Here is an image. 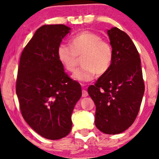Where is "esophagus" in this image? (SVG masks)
Listing matches in <instances>:
<instances>
[{"label": "esophagus", "mask_w": 159, "mask_h": 159, "mask_svg": "<svg viewBox=\"0 0 159 159\" xmlns=\"http://www.w3.org/2000/svg\"><path fill=\"white\" fill-rule=\"evenodd\" d=\"M82 97H87V96H88V93L87 90H82Z\"/></svg>", "instance_id": "34e87169"}]
</instances>
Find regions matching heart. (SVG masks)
Returning a JSON list of instances; mask_svg holds the SVG:
<instances>
[{
  "label": "heart",
  "mask_w": 159,
  "mask_h": 159,
  "mask_svg": "<svg viewBox=\"0 0 159 159\" xmlns=\"http://www.w3.org/2000/svg\"><path fill=\"white\" fill-rule=\"evenodd\" d=\"M71 46L61 44L57 48V57L68 71L73 72L82 57L81 68L73 75L75 80L88 82L105 75L111 66L113 52L111 45L94 32L82 31L70 41Z\"/></svg>",
  "instance_id": "obj_1"
}]
</instances>
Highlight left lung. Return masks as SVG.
Returning a JSON list of instances; mask_svg holds the SVG:
<instances>
[{"mask_svg": "<svg viewBox=\"0 0 159 159\" xmlns=\"http://www.w3.org/2000/svg\"><path fill=\"white\" fill-rule=\"evenodd\" d=\"M113 52L109 71L88 92L96 105L95 125L107 134H117L134 122L145 92L139 54L126 33L107 30Z\"/></svg>", "mask_w": 159, "mask_h": 159, "instance_id": "obj_1", "label": "left lung"}]
</instances>
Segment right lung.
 <instances>
[{
	"label": "right lung",
	"instance_id": "obj_1",
	"mask_svg": "<svg viewBox=\"0 0 159 159\" xmlns=\"http://www.w3.org/2000/svg\"><path fill=\"white\" fill-rule=\"evenodd\" d=\"M71 28L45 25L20 56L16 93L22 117L42 137L59 139L71 130V114L82 96L80 84L64 71L57 48Z\"/></svg>",
	"mask_w": 159,
	"mask_h": 159
}]
</instances>
